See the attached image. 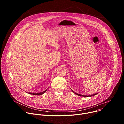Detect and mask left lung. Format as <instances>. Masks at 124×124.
<instances>
[{
    "label": "left lung",
    "mask_w": 124,
    "mask_h": 124,
    "mask_svg": "<svg viewBox=\"0 0 124 124\" xmlns=\"http://www.w3.org/2000/svg\"><path fill=\"white\" fill-rule=\"evenodd\" d=\"M72 90V89H71ZM72 91L73 92V93H74L75 94H76V95H78V96H82V97H91V96H94V95H97L98 93H96V94H93V95H90V96H85V95H81V94H77V93H76V92H75L74 91H73L72 90Z\"/></svg>",
    "instance_id": "1"
}]
</instances>
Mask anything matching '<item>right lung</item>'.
<instances>
[{"instance_id":"1","label":"right lung","mask_w":124,"mask_h":124,"mask_svg":"<svg viewBox=\"0 0 124 124\" xmlns=\"http://www.w3.org/2000/svg\"><path fill=\"white\" fill-rule=\"evenodd\" d=\"M46 91V90L45 91H44L43 92H40V93H29V94H31V95H41L43 94L44 93H45Z\"/></svg>"}]
</instances>
